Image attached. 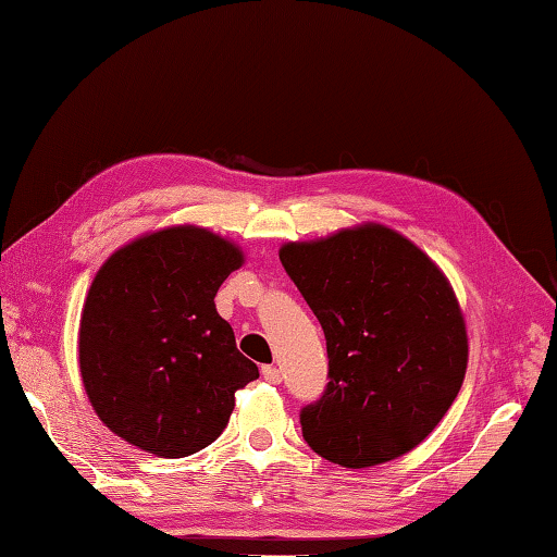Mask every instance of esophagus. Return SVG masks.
Returning a JSON list of instances; mask_svg holds the SVG:
<instances>
[{"label": "esophagus", "instance_id": "esophagus-1", "mask_svg": "<svg viewBox=\"0 0 557 557\" xmlns=\"http://www.w3.org/2000/svg\"><path fill=\"white\" fill-rule=\"evenodd\" d=\"M262 377H265L272 384L282 382V375H280V370L275 366H262Z\"/></svg>", "mask_w": 557, "mask_h": 557}]
</instances>
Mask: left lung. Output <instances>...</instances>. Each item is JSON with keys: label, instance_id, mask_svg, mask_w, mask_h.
<instances>
[{"label": "left lung", "instance_id": "8db88e82", "mask_svg": "<svg viewBox=\"0 0 557 557\" xmlns=\"http://www.w3.org/2000/svg\"><path fill=\"white\" fill-rule=\"evenodd\" d=\"M280 260L326 336L329 384L299 411L309 448L352 470L417 448L468 368L465 319L446 275L380 224L285 244Z\"/></svg>", "mask_w": 557, "mask_h": 557}]
</instances>
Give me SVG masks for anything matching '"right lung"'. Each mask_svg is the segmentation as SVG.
Masks as SVG:
<instances>
[{
    "instance_id": "obj_1",
    "label": "right lung",
    "mask_w": 557,
    "mask_h": 557,
    "mask_svg": "<svg viewBox=\"0 0 557 557\" xmlns=\"http://www.w3.org/2000/svg\"><path fill=\"white\" fill-rule=\"evenodd\" d=\"M240 265L231 240L173 226L99 268L79 319V372L97 417L131 446L160 458L207 448L226 429L236 389L258 380L214 305Z\"/></svg>"
}]
</instances>
